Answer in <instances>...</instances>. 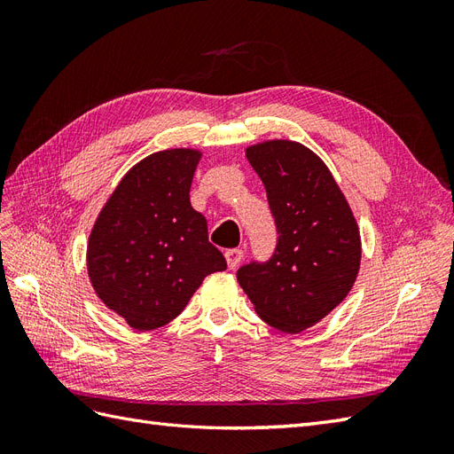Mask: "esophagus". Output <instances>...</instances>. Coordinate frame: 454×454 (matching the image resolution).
Listing matches in <instances>:
<instances>
[{
	"label": "esophagus",
	"instance_id": "esophagus-1",
	"mask_svg": "<svg viewBox=\"0 0 454 454\" xmlns=\"http://www.w3.org/2000/svg\"><path fill=\"white\" fill-rule=\"evenodd\" d=\"M242 257H244V252H242L240 248H232V250H227V252H225V259H227L229 269L239 267Z\"/></svg>",
	"mask_w": 454,
	"mask_h": 454
}]
</instances>
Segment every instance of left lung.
Wrapping results in <instances>:
<instances>
[{"mask_svg":"<svg viewBox=\"0 0 454 454\" xmlns=\"http://www.w3.org/2000/svg\"><path fill=\"white\" fill-rule=\"evenodd\" d=\"M277 223L270 259L237 270L261 320L284 333L318 324L350 292L362 242L350 206L324 160L305 145L270 140L246 149Z\"/></svg>","mask_w":454,"mask_h":454,"instance_id":"left-lung-1","label":"left lung"}]
</instances>
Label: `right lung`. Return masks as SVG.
I'll return each instance as SVG.
<instances>
[{
  "label": "right lung",
  "mask_w": 454,
  "mask_h": 454,
  "mask_svg": "<svg viewBox=\"0 0 454 454\" xmlns=\"http://www.w3.org/2000/svg\"><path fill=\"white\" fill-rule=\"evenodd\" d=\"M199 160L195 149L145 157L122 177L92 227L87 267L94 292L138 332L172 322L208 274L227 269L189 200Z\"/></svg>",
  "instance_id": "add662e5"
}]
</instances>
